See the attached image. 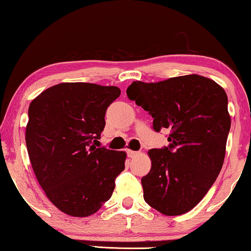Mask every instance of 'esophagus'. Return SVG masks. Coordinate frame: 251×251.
Returning a JSON list of instances; mask_svg holds the SVG:
<instances>
[{
    "mask_svg": "<svg viewBox=\"0 0 251 251\" xmlns=\"http://www.w3.org/2000/svg\"><path fill=\"white\" fill-rule=\"evenodd\" d=\"M126 152H127V156H128L129 158H134V157H136L137 154H139L137 151H133V150H127Z\"/></svg>",
    "mask_w": 251,
    "mask_h": 251,
    "instance_id": "obj_1",
    "label": "esophagus"
}]
</instances>
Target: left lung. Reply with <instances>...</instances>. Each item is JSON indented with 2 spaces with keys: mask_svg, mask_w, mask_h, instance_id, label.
I'll list each match as a JSON object with an SVG mask.
<instances>
[{
  "mask_svg": "<svg viewBox=\"0 0 251 251\" xmlns=\"http://www.w3.org/2000/svg\"><path fill=\"white\" fill-rule=\"evenodd\" d=\"M126 93L151 115L154 132L169 129L168 146L149 151L152 166L141 179L144 200L167 216L188 213L223 166L231 128L226 93L199 75L133 82Z\"/></svg>",
  "mask_w": 251,
  "mask_h": 251,
  "instance_id": "left-lung-1",
  "label": "left lung"
}]
</instances>
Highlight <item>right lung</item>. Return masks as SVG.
Wrapping results in <instances>:
<instances>
[{
    "label": "right lung",
    "instance_id": "1",
    "mask_svg": "<svg viewBox=\"0 0 251 251\" xmlns=\"http://www.w3.org/2000/svg\"><path fill=\"white\" fill-rule=\"evenodd\" d=\"M119 95L116 86L61 83L29 104L26 144L31 167L51 202L70 216L97 213L124 171V151L94 147L105 111Z\"/></svg>",
    "mask_w": 251,
    "mask_h": 251
}]
</instances>
